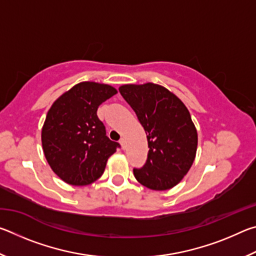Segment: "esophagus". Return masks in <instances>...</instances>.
Instances as JSON below:
<instances>
[{"instance_id": "34e87169", "label": "esophagus", "mask_w": 256, "mask_h": 256, "mask_svg": "<svg viewBox=\"0 0 256 256\" xmlns=\"http://www.w3.org/2000/svg\"><path fill=\"white\" fill-rule=\"evenodd\" d=\"M120 146H122V149H125V140H124L123 138H120Z\"/></svg>"}]
</instances>
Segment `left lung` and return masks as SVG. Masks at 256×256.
Wrapping results in <instances>:
<instances>
[{"label": "left lung", "instance_id": "8db88e82", "mask_svg": "<svg viewBox=\"0 0 256 256\" xmlns=\"http://www.w3.org/2000/svg\"><path fill=\"white\" fill-rule=\"evenodd\" d=\"M118 90L148 138L144 166L133 170L136 180L154 190L174 188L188 174L196 154L198 133L190 112L162 86L125 84Z\"/></svg>", "mask_w": 256, "mask_h": 256}]
</instances>
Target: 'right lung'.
I'll use <instances>...</instances> for the list:
<instances>
[{
  "label": "right lung",
  "instance_id": "obj_1",
  "mask_svg": "<svg viewBox=\"0 0 256 256\" xmlns=\"http://www.w3.org/2000/svg\"><path fill=\"white\" fill-rule=\"evenodd\" d=\"M116 92L108 84L81 82L63 94L47 112L42 149L52 170L66 183H94L120 146L106 136L105 125L97 116L98 107Z\"/></svg>",
  "mask_w": 256,
  "mask_h": 256
}]
</instances>
